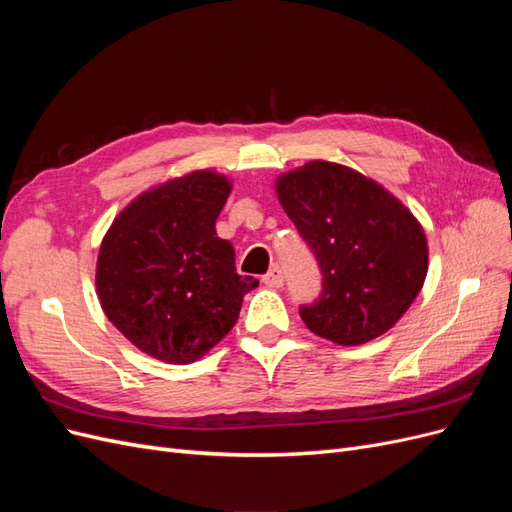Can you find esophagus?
Instances as JSON below:
<instances>
[{
    "instance_id": "esophagus-1",
    "label": "esophagus",
    "mask_w": 512,
    "mask_h": 512,
    "mask_svg": "<svg viewBox=\"0 0 512 512\" xmlns=\"http://www.w3.org/2000/svg\"><path fill=\"white\" fill-rule=\"evenodd\" d=\"M262 282H265L271 288L284 286V273H282V269L280 267H273L265 277H262Z\"/></svg>"
}]
</instances>
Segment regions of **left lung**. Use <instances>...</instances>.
Returning <instances> with one entry per match:
<instances>
[{
	"label": "left lung",
	"instance_id": "8db88e82",
	"mask_svg": "<svg viewBox=\"0 0 512 512\" xmlns=\"http://www.w3.org/2000/svg\"><path fill=\"white\" fill-rule=\"evenodd\" d=\"M275 192L322 273L320 297L299 307L305 327L339 346L389 331L427 275V239L414 215L380 183L324 160L282 175Z\"/></svg>",
	"mask_w": 512,
	"mask_h": 512
}]
</instances>
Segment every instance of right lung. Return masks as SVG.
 Here are the masks:
<instances>
[{"mask_svg": "<svg viewBox=\"0 0 512 512\" xmlns=\"http://www.w3.org/2000/svg\"><path fill=\"white\" fill-rule=\"evenodd\" d=\"M232 190L194 170L134 198L102 239L96 288L106 318L158 361L194 363L235 327L258 286L235 269L215 220Z\"/></svg>", "mask_w": 512, "mask_h": 512, "instance_id": "obj_1", "label": "right lung"}]
</instances>
